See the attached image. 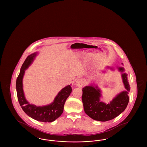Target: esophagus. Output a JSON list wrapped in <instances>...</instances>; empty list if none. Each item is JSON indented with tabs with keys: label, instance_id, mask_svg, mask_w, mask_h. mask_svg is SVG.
I'll use <instances>...</instances> for the list:
<instances>
[{
	"label": "esophagus",
	"instance_id": "1",
	"mask_svg": "<svg viewBox=\"0 0 147 147\" xmlns=\"http://www.w3.org/2000/svg\"><path fill=\"white\" fill-rule=\"evenodd\" d=\"M84 84V81L83 79H81V78L77 79L76 83V85L78 87H82V86H83Z\"/></svg>",
	"mask_w": 147,
	"mask_h": 147
}]
</instances>
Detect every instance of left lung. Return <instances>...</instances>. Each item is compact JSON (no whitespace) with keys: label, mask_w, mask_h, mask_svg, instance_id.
Returning a JSON list of instances; mask_svg holds the SVG:
<instances>
[{"label":"left lung","mask_w":147,"mask_h":147,"mask_svg":"<svg viewBox=\"0 0 147 147\" xmlns=\"http://www.w3.org/2000/svg\"><path fill=\"white\" fill-rule=\"evenodd\" d=\"M119 69L121 72L125 70L122 67H119ZM122 77L126 91L121 92L108 104L100 101L101 92L97 86H86L83 89L82 101L84 111L90 118L105 122L116 117L125 111L129 102L128 94L130 91V86L128 75L123 73Z\"/></svg>","instance_id":"8db88e82"}]
</instances>
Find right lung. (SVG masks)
Returning <instances> with one entry per match:
<instances>
[{
  "label": "right lung",
  "instance_id": "right-lung-1",
  "mask_svg": "<svg viewBox=\"0 0 147 147\" xmlns=\"http://www.w3.org/2000/svg\"><path fill=\"white\" fill-rule=\"evenodd\" d=\"M37 53L28 56L22 65L20 72L17 78L16 88L19 102L23 111L28 116L38 121L51 122L58 119L63 112L64 105L67 98L72 91L70 85H68L61 90L57 95L54 101L50 105L36 106L30 104L25 99L22 89V78L25 70L32 62Z\"/></svg>",
  "mask_w": 147,
  "mask_h": 147
}]
</instances>
